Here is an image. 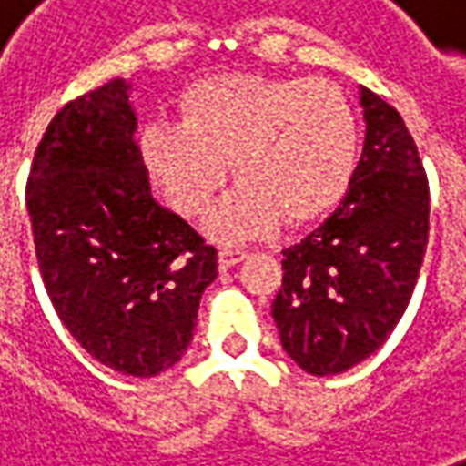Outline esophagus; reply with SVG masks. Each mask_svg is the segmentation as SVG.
I'll list each match as a JSON object with an SVG mask.
<instances>
[{
	"label": "esophagus",
	"mask_w": 466,
	"mask_h": 466,
	"mask_svg": "<svg viewBox=\"0 0 466 466\" xmlns=\"http://www.w3.org/2000/svg\"><path fill=\"white\" fill-rule=\"evenodd\" d=\"M245 250H237V248H224L221 253H218V266H221V271H227V268H234L239 260H245Z\"/></svg>",
	"instance_id": "1"
}]
</instances>
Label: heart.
<instances>
[{"label":"heart","mask_w":466,"mask_h":466,"mask_svg":"<svg viewBox=\"0 0 466 466\" xmlns=\"http://www.w3.org/2000/svg\"><path fill=\"white\" fill-rule=\"evenodd\" d=\"M185 122H151L140 153L167 200L185 216L211 206L227 161L239 185L208 213L206 232L250 239L273 224H305L334 208L357 167L360 125L331 83L216 75L182 96Z\"/></svg>","instance_id":"heart-1"}]
</instances>
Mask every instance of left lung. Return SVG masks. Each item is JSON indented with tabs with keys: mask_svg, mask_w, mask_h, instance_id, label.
Wrapping results in <instances>:
<instances>
[{
	"mask_svg": "<svg viewBox=\"0 0 466 466\" xmlns=\"http://www.w3.org/2000/svg\"><path fill=\"white\" fill-rule=\"evenodd\" d=\"M365 146L336 211L284 250L271 305L284 352L336 375L389 339L415 292L431 193L415 140L394 106L360 88Z\"/></svg>",
	"mask_w": 466,
	"mask_h": 466,
	"instance_id": "obj_1",
	"label": "left lung"
}]
</instances>
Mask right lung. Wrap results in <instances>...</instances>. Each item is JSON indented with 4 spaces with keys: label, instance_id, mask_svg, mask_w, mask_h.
I'll list each match as a JSON object with an SVG mask.
<instances>
[{
    "label": "right lung",
    "instance_id": "1",
    "mask_svg": "<svg viewBox=\"0 0 466 466\" xmlns=\"http://www.w3.org/2000/svg\"><path fill=\"white\" fill-rule=\"evenodd\" d=\"M132 86L116 77L59 109L33 156L25 206L51 305L101 365L164 373L193 341L216 248L151 195Z\"/></svg>",
    "mask_w": 466,
    "mask_h": 466
}]
</instances>
